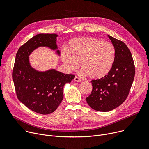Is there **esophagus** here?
<instances>
[{"label": "esophagus", "instance_id": "esophagus-1", "mask_svg": "<svg viewBox=\"0 0 149 149\" xmlns=\"http://www.w3.org/2000/svg\"><path fill=\"white\" fill-rule=\"evenodd\" d=\"M74 81H76V82H81V79L80 78H79L78 77H75L74 78Z\"/></svg>", "mask_w": 149, "mask_h": 149}]
</instances>
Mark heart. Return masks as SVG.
<instances>
[{
	"mask_svg": "<svg viewBox=\"0 0 149 149\" xmlns=\"http://www.w3.org/2000/svg\"><path fill=\"white\" fill-rule=\"evenodd\" d=\"M115 56V48L110 42L94 37H79L69 42L68 51L61 54V60L70 71L76 70L80 62L83 74L100 79L111 71Z\"/></svg>",
	"mask_w": 149,
	"mask_h": 149,
	"instance_id": "1",
	"label": "heart"
}]
</instances>
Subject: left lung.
I'll return each mask as SVG.
<instances>
[{
  "label": "left lung",
  "mask_w": 149,
  "mask_h": 149,
  "mask_svg": "<svg viewBox=\"0 0 149 149\" xmlns=\"http://www.w3.org/2000/svg\"><path fill=\"white\" fill-rule=\"evenodd\" d=\"M115 48L116 56L109 73L92 80L93 90L86 101L93 109L108 112L127 98L134 78L135 67L131 52L123 42L108 35Z\"/></svg>",
  "instance_id": "left-lung-1"
}]
</instances>
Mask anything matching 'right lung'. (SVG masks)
Here are the masks:
<instances>
[{"mask_svg":"<svg viewBox=\"0 0 149 149\" xmlns=\"http://www.w3.org/2000/svg\"><path fill=\"white\" fill-rule=\"evenodd\" d=\"M57 37L55 33L38 34L21 46L16 55L12 78L17 97L28 109L40 114L56 110L63 98V86L75 78L55 69L38 71L31 65L29 55L39 47H48L60 56Z\"/></svg>","mask_w":149,"mask_h":149,"instance_id":"1","label":"right lung"}]
</instances>
